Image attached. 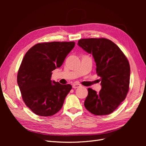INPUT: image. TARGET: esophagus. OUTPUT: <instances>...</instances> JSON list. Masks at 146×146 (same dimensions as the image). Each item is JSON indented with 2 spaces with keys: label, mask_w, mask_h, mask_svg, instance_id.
<instances>
[{
  "label": "esophagus",
  "mask_w": 146,
  "mask_h": 146,
  "mask_svg": "<svg viewBox=\"0 0 146 146\" xmlns=\"http://www.w3.org/2000/svg\"><path fill=\"white\" fill-rule=\"evenodd\" d=\"M80 86H81V85H80V84H73L72 85V88H74V89H76V88H79Z\"/></svg>",
  "instance_id": "esophagus-1"
}]
</instances>
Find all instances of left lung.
Instances as JSON below:
<instances>
[{
  "mask_svg": "<svg viewBox=\"0 0 146 146\" xmlns=\"http://www.w3.org/2000/svg\"><path fill=\"white\" fill-rule=\"evenodd\" d=\"M77 44L93 56L102 86L99 92L88 88L84 105L95 115H107L125 100L129 91V61L116 44L108 39H81Z\"/></svg>",
  "mask_w": 146,
  "mask_h": 146,
  "instance_id": "left-lung-1",
  "label": "left lung"
}]
</instances>
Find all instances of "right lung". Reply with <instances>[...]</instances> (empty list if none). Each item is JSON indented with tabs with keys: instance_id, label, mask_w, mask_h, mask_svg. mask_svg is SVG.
Instances as JSON below:
<instances>
[{
	"instance_id": "add662e5",
	"label": "right lung",
	"mask_w": 146,
	"mask_h": 146,
	"mask_svg": "<svg viewBox=\"0 0 146 146\" xmlns=\"http://www.w3.org/2000/svg\"><path fill=\"white\" fill-rule=\"evenodd\" d=\"M75 42L38 43L26 53L17 82L25 105L37 115L50 116L62 108L72 86L51 80L52 71L61 67Z\"/></svg>"
}]
</instances>
